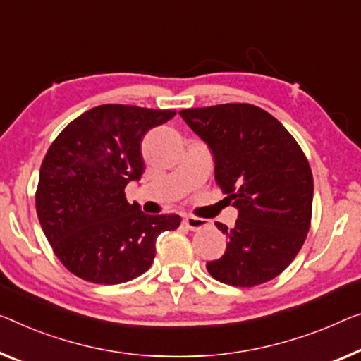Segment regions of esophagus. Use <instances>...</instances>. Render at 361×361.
<instances>
[{"label": "esophagus", "mask_w": 361, "mask_h": 361, "mask_svg": "<svg viewBox=\"0 0 361 361\" xmlns=\"http://www.w3.org/2000/svg\"><path fill=\"white\" fill-rule=\"evenodd\" d=\"M183 224H185L186 228L192 230V232H197V230L207 227V220L199 219V217H192V215H188V217H185Z\"/></svg>", "instance_id": "1"}]
</instances>
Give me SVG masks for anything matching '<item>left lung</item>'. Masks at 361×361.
Segmentation results:
<instances>
[{"label":"left lung","instance_id":"left-lung-1","mask_svg":"<svg viewBox=\"0 0 361 361\" xmlns=\"http://www.w3.org/2000/svg\"><path fill=\"white\" fill-rule=\"evenodd\" d=\"M180 115L214 155L217 185L238 211L220 259L206 267L215 281L255 287L288 267L306 240L313 211V175L297 141L266 110L224 104Z\"/></svg>","mask_w":361,"mask_h":361}]
</instances>
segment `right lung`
<instances>
[{
  "label": "right lung",
  "mask_w": 361,
  "mask_h": 361,
  "mask_svg": "<svg viewBox=\"0 0 361 361\" xmlns=\"http://www.w3.org/2000/svg\"><path fill=\"white\" fill-rule=\"evenodd\" d=\"M176 115L134 105H100L63 129L40 166L37 215L63 266L87 282L133 281L152 266L155 241L180 227L176 214L149 215L125 188L144 173L141 142Z\"/></svg>",
  "instance_id": "obj_1"
}]
</instances>
